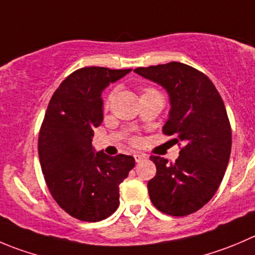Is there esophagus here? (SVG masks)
<instances>
[{"mask_svg":"<svg viewBox=\"0 0 255 255\" xmlns=\"http://www.w3.org/2000/svg\"><path fill=\"white\" fill-rule=\"evenodd\" d=\"M134 159L137 163H140L147 159V155L143 154V153H137V154H134Z\"/></svg>","mask_w":255,"mask_h":255,"instance_id":"34e87169","label":"esophagus"}]
</instances>
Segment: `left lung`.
Here are the masks:
<instances>
[{"mask_svg": "<svg viewBox=\"0 0 255 255\" xmlns=\"http://www.w3.org/2000/svg\"><path fill=\"white\" fill-rule=\"evenodd\" d=\"M134 72L164 88L170 108L163 133L183 144L174 163L150 157L157 167L148 182L150 201L168 216L194 213L214 196L231 157L232 130L223 100L204 73L184 63L139 67Z\"/></svg>", "mask_w": 255, "mask_h": 255, "instance_id": "8db88e82", "label": "left lung"}]
</instances>
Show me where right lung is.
<instances>
[{
    "label": "right lung",
    "mask_w": 255,
    "mask_h": 255,
    "mask_svg": "<svg viewBox=\"0 0 255 255\" xmlns=\"http://www.w3.org/2000/svg\"><path fill=\"white\" fill-rule=\"evenodd\" d=\"M132 70L85 67L52 96L39 130L42 173L54 201L85 222L108 218L120 206V184L134 167L132 155L96 152L93 129L103 121L102 92Z\"/></svg>",
    "instance_id": "1"
}]
</instances>
